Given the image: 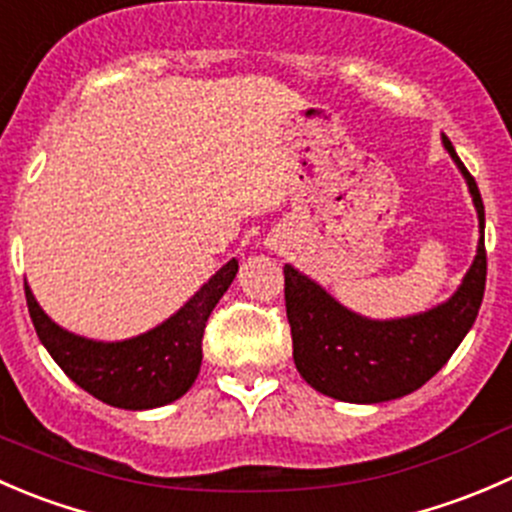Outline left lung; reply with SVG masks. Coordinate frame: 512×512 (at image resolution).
Listing matches in <instances>:
<instances>
[{
	"label": "left lung",
	"mask_w": 512,
	"mask_h": 512,
	"mask_svg": "<svg viewBox=\"0 0 512 512\" xmlns=\"http://www.w3.org/2000/svg\"><path fill=\"white\" fill-rule=\"evenodd\" d=\"M443 146L465 176L480 226L473 266L448 301L416 316L373 321L348 311L291 263L283 266L293 361L303 381L323 396L346 403H383L408 396L448 363L475 323L488 273L485 209L478 184L445 136Z\"/></svg>",
	"instance_id": "1"
}]
</instances>
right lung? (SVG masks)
Wrapping results in <instances>:
<instances>
[{
    "instance_id": "1",
    "label": "right lung",
    "mask_w": 512,
    "mask_h": 512,
    "mask_svg": "<svg viewBox=\"0 0 512 512\" xmlns=\"http://www.w3.org/2000/svg\"><path fill=\"white\" fill-rule=\"evenodd\" d=\"M236 271L239 261L231 258L174 316L141 336L111 343L64 331L42 311L27 281L24 293L39 341L79 388L114 408L146 411L174 403L194 386L204 358L206 321L229 291Z\"/></svg>"
}]
</instances>
